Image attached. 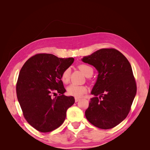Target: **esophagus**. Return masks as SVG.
Segmentation results:
<instances>
[{
    "instance_id": "obj_1",
    "label": "esophagus",
    "mask_w": 150,
    "mask_h": 150,
    "mask_svg": "<svg viewBox=\"0 0 150 150\" xmlns=\"http://www.w3.org/2000/svg\"><path fill=\"white\" fill-rule=\"evenodd\" d=\"M79 100H80L79 98H75V101H76V102H78V101H79Z\"/></svg>"
}]
</instances>
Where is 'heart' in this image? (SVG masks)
I'll list each match as a JSON object with an SVG mask.
<instances>
[{"label": "heart", "instance_id": "1", "mask_svg": "<svg viewBox=\"0 0 150 150\" xmlns=\"http://www.w3.org/2000/svg\"><path fill=\"white\" fill-rule=\"evenodd\" d=\"M79 69L87 77L91 76L93 72V68L85 64H80L78 66ZM70 79V69L67 68L63 71L61 74V80L64 83L66 84L69 81ZM87 91V88L84 86L71 84L67 88V92L68 94L73 96L76 98H80Z\"/></svg>", "mask_w": 150, "mask_h": 150}]
</instances>
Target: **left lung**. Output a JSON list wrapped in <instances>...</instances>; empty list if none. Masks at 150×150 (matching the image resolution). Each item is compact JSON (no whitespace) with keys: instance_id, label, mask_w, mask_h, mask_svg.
Returning a JSON list of instances; mask_svg holds the SVG:
<instances>
[{"instance_id":"1","label":"left lung","mask_w":150,"mask_h":150,"mask_svg":"<svg viewBox=\"0 0 150 150\" xmlns=\"http://www.w3.org/2000/svg\"><path fill=\"white\" fill-rule=\"evenodd\" d=\"M82 61L93 65L99 72L91 91L94 97L91 98L85 111L86 118L97 128H114L128 116L137 94L130 63L113 48L99 49Z\"/></svg>"}]
</instances>
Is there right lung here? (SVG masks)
<instances>
[{
    "mask_svg": "<svg viewBox=\"0 0 150 150\" xmlns=\"http://www.w3.org/2000/svg\"><path fill=\"white\" fill-rule=\"evenodd\" d=\"M73 62L72 57L38 54L21 68L16 84L18 101L26 121L40 132L59 128L65 120L67 109L75 102L73 96L64 94L61 80L62 72ZM56 93L59 96L54 98Z\"/></svg>",
    "mask_w": 150,
    "mask_h": 150,
    "instance_id": "obj_1",
    "label": "right lung"
}]
</instances>
